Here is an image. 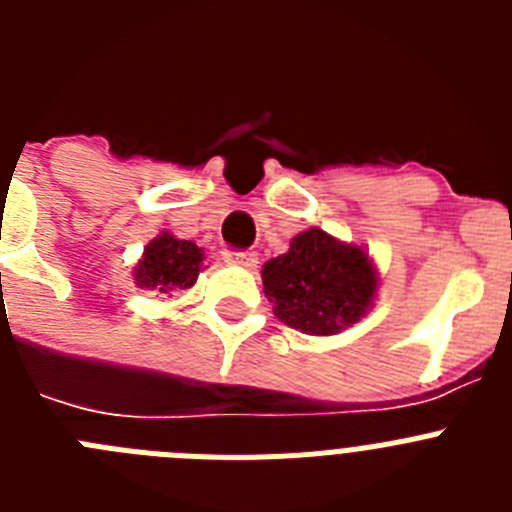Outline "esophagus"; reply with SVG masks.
Here are the masks:
<instances>
[{"label": "esophagus", "mask_w": 512, "mask_h": 512, "mask_svg": "<svg viewBox=\"0 0 512 512\" xmlns=\"http://www.w3.org/2000/svg\"><path fill=\"white\" fill-rule=\"evenodd\" d=\"M223 259L228 261V264L246 266V269H251V266L259 264V253L251 251V248H246V251H223Z\"/></svg>", "instance_id": "34e87169"}]
</instances>
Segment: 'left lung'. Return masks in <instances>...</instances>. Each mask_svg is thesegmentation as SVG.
I'll use <instances>...</instances> for the list:
<instances>
[{"mask_svg":"<svg viewBox=\"0 0 512 512\" xmlns=\"http://www.w3.org/2000/svg\"><path fill=\"white\" fill-rule=\"evenodd\" d=\"M261 279L277 318L310 336L359 323L379 284L369 253L320 228L295 235L287 253L266 261Z\"/></svg>","mask_w":512,"mask_h":512,"instance_id":"8db88e82","label":"left lung"}]
</instances>
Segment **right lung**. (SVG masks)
I'll list each match as a JSON object with an SVG mask.
<instances>
[{
    "label": "right lung",
    "instance_id": "add662e5",
    "mask_svg": "<svg viewBox=\"0 0 512 512\" xmlns=\"http://www.w3.org/2000/svg\"><path fill=\"white\" fill-rule=\"evenodd\" d=\"M205 253L192 241H179L171 233L153 238L143 251V259L135 266V284L143 289H171L194 287L202 271Z\"/></svg>",
    "mask_w": 512,
    "mask_h": 512
}]
</instances>
